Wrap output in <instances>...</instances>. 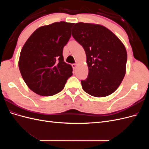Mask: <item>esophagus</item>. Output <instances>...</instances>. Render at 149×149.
Wrapping results in <instances>:
<instances>
[{"instance_id":"34e87169","label":"esophagus","mask_w":149,"mask_h":149,"mask_svg":"<svg viewBox=\"0 0 149 149\" xmlns=\"http://www.w3.org/2000/svg\"><path fill=\"white\" fill-rule=\"evenodd\" d=\"M76 66H77V65H76V64H73V65H72V67H73V70H74L76 68Z\"/></svg>"}]
</instances>
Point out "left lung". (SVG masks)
Masks as SVG:
<instances>
[{"mask_svg":"<svg viewBox=\"0 0 149 149\" xmlns=\"http://www.w3.org/2000/svg\"><path fill=\"white\" fill-rule=\"evenodd\" d=\"M72 36L86 55L88 78L81 80L84 91L94 97H105L118 88L125 74L127 55L120 40L101 25L76 24Z\"/></svg>","mask_w":149,"mask_h":149,"instance_id":"left-lung-1","label":"left lung"}]
</instances>
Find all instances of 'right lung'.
Segmentation results:
<instances>
[{
	"instance_id": "right-lung-1",
	"label": "right lung",
	"mask_w": 149,
	"mask_h": 149,
	"mask_svg": "<svg viewBox=\"0 0 149 149\" xmlns=\"http://www.w3.org/2000/svg\"><path fill=\"white\" fill-rule=\"evenodd\" d=\"M74 25L55 22L36 30L22 48L19 67L24 81L40 96H53L64 88L73 74L72 66L64 61L63 50L71 37Z\"/></svg>"
}]
</instances>
